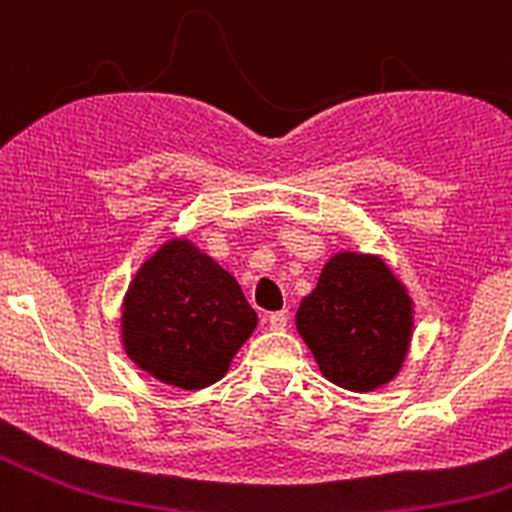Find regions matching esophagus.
<instances>
[{"label":"esophagus","mask_w":512,"mask_h":512,"mask_svg":"<svg viewBox=\"0 0 512 512\" xmlns=\"http://www.w3.org/2000/svg\"><path fill=\"white\" fill-rule=\"evenodd\" d=\"M287 320H289V312L287 310H277L269 315V328L271 330H284L287 328Z\"/></svg>","instance_id":"34e87169"}]
</instances>
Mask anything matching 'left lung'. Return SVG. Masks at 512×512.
<instances>
[{
    "label": "left lung",
    "mask_w": 512,
    "mask_h": 512,
    "mask_svg": "<svg viewBox=\"0 0 512 512\" xmlns=\"http://www.w3.org/2000/svg\"><path fill=\"white\" fill-rule=\"evenodd\" d=\"M295 325L328 382L374 392L390 384L408 359L413 297L384 259L338 251L302 297Z\"/></svg>",
    "instance_id": "left-lung-1"
}]
</instances>
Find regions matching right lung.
<instances>
[{
	"instance_id": "right-lung-1",
	"label": "right lung",
	"mask_w": 512,
	"mask_h": 512,
	"mask_svg": "<svg viewBox=\"0 0 512 512\" xmlns=\"http://www.w3.org/2000/svg\"><path fill=\"white\" fill-rule=\"evenodd\" d=\"M256 325L259 315L233 274L189 238H169L130 279L120 341L148 377L202 390L228 374Z\"/></svg>"
}]
</instances>
